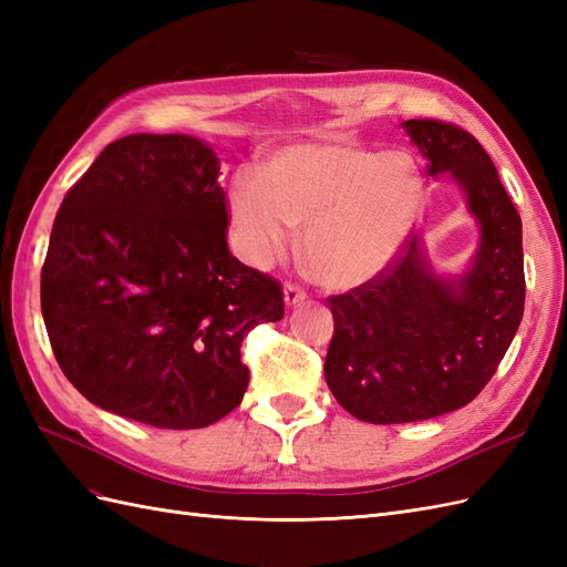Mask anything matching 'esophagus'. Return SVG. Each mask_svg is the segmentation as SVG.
<instances>
[{
  "mask_svg": "<svg viewBox=\"0 0 567 567\" xmlns=\"http://www.w3.org/2000/svg\"><path fill=\"white\" fill-rule=\"evenodd\" d=\"M305 298H307L305 288H300L298 284H286V286H284V300H286L288 307H293V305L302 302Z\"/></svg>",
  "mask_w": 567,
  "mask_h": 567,
  "instance_id": "esophagus-1",
  "label": "esophagus"
}]
</instances>
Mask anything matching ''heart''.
<instances>
[{
	"label": "heart",
	"instance_id": "1",
	"mask_svg": "<svg viewBox=\"0 0 567 567\" xmlns=\"http://www.w3.org/2000/svg\"><path fill=\"white\" fill-rule=\"evenodd\" d=\"M423 208L414 158L357 144H300L244 169L229 188L238 250L265 267L302 227L315 277L331 288L364 284L398 257Z\"/></svg>",
	"mask_w": 567,
	"mask_h": 567
}]
</instances>
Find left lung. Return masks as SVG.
<instances>
[{
  "label": "left lung",
  "mask_w": 567,
  "mask_h": 567,
  "mask_svg": "<svg viewBox=\"0 0 567 567\" xmlns=\"http://www.w3.org/2000/svg\"><path fill=\"white\" fill-rule=\"evenodd\" d=\"M427 175L450 173L480 225L471 269L440 279L419 236L367 284L331 296L323 375L338 404L367 423H411L475 400L504 359L525 307L523 225L475 136L442 120H406Z\"/></svg>",
  "instance_id": "1"
}]
</instances>
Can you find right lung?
Returning a JSON list of instances; mask_svg holds the SVG:
<instances>
[{
    "label": "right lung",
    "instance_id": "1",
    "mask_svg": "<svg viewBox=\"0 0 567 567\" xmlns=\"http://www.w3.org/2000/svg\"><path fill=\"white\" fill-rule=\"evenodd\" d=\"M219 161L188 134L109 144L65 194L42 267V317L92 404L169 431L244 400V336L284 317L281 284L227 246Z\"/></svg>",
    "mask_w": 567,
    "mask_h": 567
}]
</instances>
